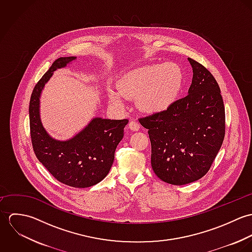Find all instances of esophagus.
Returning <instances> with one entry per match:
<instances>
[{"mask_svg": "<svg viewBox=\"0 0 252 252\" xmlns=\"http://www.w3.org/2000/svg\"><path fill=\"white\" fill-rule=\"evenodd\" d=\"M129 129H130L131 131H139V130H140V124H139L137 121L132 120V121H130V123H129Z\"/></svg>", "mask_w": 252, "mask_h": 252, "instance_id": "1", "label": "esophagus"}]
</instances>
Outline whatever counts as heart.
<instances>
[{
	"label": "heart",
	"instance_id": "1",
	"mask_svg": "<svg viewBox=\"0 0 252 252\" xmlns=\"http://www.w3.org/2000/svg\"><path fill=\"white\" fill-rule=\"evenodd\" d=\"M183 85V72L175 63L144 66L127 72L118 88L108 89L111 105L123 108L126 98H137V105L144 113L166 111L178 99Z\"/></svg>",
	"mask_w": 252,
	"mask_h": 252
}]
</instances>
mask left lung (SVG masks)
Wrapping results in <instances>:
<instances>
[{"label": "left lung", "instance_id": "8db88e82", "mask_svg": "<svg viewBox=\"0 0 252 252\" xmlns=\"http://www.w3.org/2000/svg\"><path fill=\"white\" fill-rule=\"evenodd\" d=\"M188 61L193 71L188 95L166 111L139 120L148 129L155 175L174 185L203 178L225 136V108L216 78L200 63Z\"/></svg>", "mask_w": 252, "mask_h": 252}]
</instances>
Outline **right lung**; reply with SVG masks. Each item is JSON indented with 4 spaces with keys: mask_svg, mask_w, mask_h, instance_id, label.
Returning a JSON list of instances; mask_svg holds the SVG:
<instances>
[{
    "mask_svg": "<svg viewBox=\"0 0 252 252\" xmlns=\"http://www.w3.org/2000/svg\"><path fill=\"white\" fill-rule=\"evenodd\" d=\"M76 60L75 56L54 61L33 90L30 106L32 144L38 161L60 182L75 187L93 186L104 180L112 166L114 152L124 136L127 119L111 120L94 117L72 138L53 139L44 129L39 115V99L53 72Z\"/></svg>",
    "mask_w": 252,
    "mask_h": 252,
    "instance_id": "right-lung-1",
    "label": "right lung"
}]
</instances>
